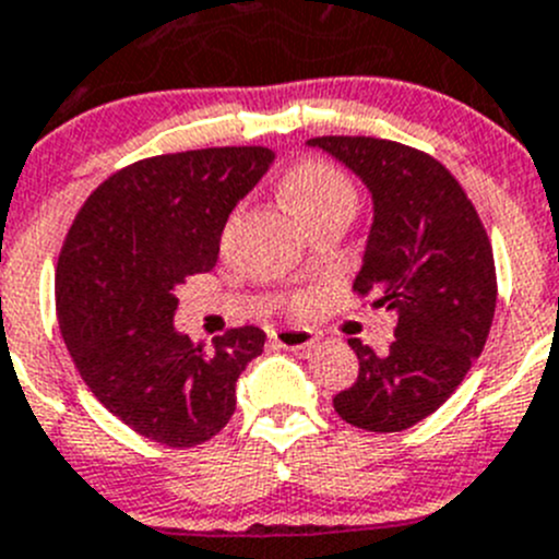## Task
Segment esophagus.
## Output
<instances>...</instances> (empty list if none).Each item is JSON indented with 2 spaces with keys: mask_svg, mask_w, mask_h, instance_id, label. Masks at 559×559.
<instances>
[{
  "mask_svg": "<svg viewBox=\"0 0 559 559\" xmlns=\"http://www.w3.org/2000/svg\"><path fill=\"white\" fill-rule=\"evenodd\" d=\"M270 342L284 347V350H306L317 342V336L309 328H281V331L270 333Z\"/></svg>",
  "mask_w": 559,
  "mask_h": 559,
  "instance_id": "1",
  "label": "esophagus"
}]
</instances>
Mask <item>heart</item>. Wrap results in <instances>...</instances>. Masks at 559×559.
<instances>
[{
  "mask_svg": "<svg viewBox=\"0 0 559 559\" xmlns=\"http://www.w3.org/2000/svg\"><path fill=\"white\" fill-rule=\"evenodd\" d=\"M284 201L304 223L342 203H356L350 179L322 159H300L284 176ZM297 309H304L306 297H297Z\"/></svg>",
  "mask_w": 559,
  "mask_h": 559,
  "instance_id": "heart-1",
  "label": "heart"
}]
</instances>
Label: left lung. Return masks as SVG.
<instances>
[{
    "instance_id": "obj_1",
    "label": "left lung",
    "mask_w": 559,
    "mask_h": 559,
    "mask_svg": "<svg viewBox=\"0 0 559 559\" xmlns=\"http://www.w3.org/2000/svg\"><path fill=\"white\" fill-rule=\"evenodd\" d=\"M372 192L374 221L353 292L397 311L389 353L347 338L358 378L333 408L347 425L400 432L438 411L483 353L497 309L491 239L455 176L380 138H311Z\"/></svg>"
}]
</instances>
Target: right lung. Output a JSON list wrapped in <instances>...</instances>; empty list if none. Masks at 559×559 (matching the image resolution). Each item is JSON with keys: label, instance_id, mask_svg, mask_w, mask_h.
I'll return each mask as SVG.
<instances>
[{"label": "right lung", "instance_id": "add662e5", "mask_svg": "<svg viewBox=\"0 0 559 559\" xmlns=\"http://www.w3.org/2000/svg\"><path fill=\"white\" fill-rule=\"evenodd\" d=\"M275 154L226 145L140 159L91 192L57 259V320L93 397L162 447H195L237 408V378L264 331L231 328L215 350L174 328L176 286L209 273L239 198Z\"/></svg>", "mask_w": 559, "mask_h": 559}]
</instances>
